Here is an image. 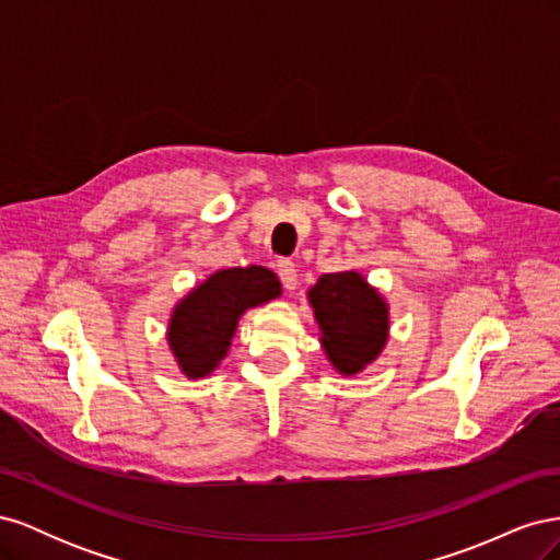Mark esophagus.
Segmentation results:
<instances>
[{"mask_svg":"<svg viewBox=\"0 0 560 560\" xmlns=\"http://www.w3.org/2000/svg\"><path fill=\"white\" fill-rule=\"evenodd\" d=\"M278 276H280V282L284 290H296V282H299V276H296V266L292 261H280L278 264Z\"/></svg>","mask_w":560,"mask_h":560,"instance_id":"34e87169","label":"esophagus"}]
</instances>
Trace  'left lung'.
Returning a JSON list of instances; mask_svg holds the SVG:
<instances>
[{
    "mask_svg": "<svg viewBox=\"0 0 560 560\" xmlns=\"http://www.w3.org/2000/svg\"><path fill=\"white\" fill-rule=\"evenodd\" d=\"M308 303L319 327V343L331 366L354 376L374 364L389 336V306L358 270L322 276Z\"/></svg>",
    "mask_w": 560,
    "mask_h": 560,
    "instance_id": "8db88e82",
    "label": "left lung"
}]
</instances>
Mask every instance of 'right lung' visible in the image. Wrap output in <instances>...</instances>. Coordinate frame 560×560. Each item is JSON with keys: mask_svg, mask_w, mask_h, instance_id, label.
Masks as SVG:
<instances>
[{"mask_svg": "<svg viewBox=\"0 0 560 560\" xmlns=\"http://www.w3.org/2000/svg\"><path fill=\"white\" fill-rule=\"evenodd\" d=\"M282 294L273 270L264 266L222 268L177 301L167 319V346L186 378H206L231 348L245 311Z\"/></svg>", "mask_w": 560, "mask_h": 560, "instance_id": "obj_1", "label": "right lung"}]
</instances>
